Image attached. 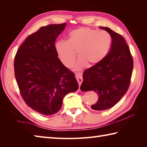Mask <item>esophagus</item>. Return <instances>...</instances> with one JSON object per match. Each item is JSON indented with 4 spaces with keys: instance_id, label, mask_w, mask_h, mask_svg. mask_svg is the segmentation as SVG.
Segmentation results:
<instances>
[{
    "instance_id": "esophagus-1",
    "label": "esophagus",
    "mask_w": 147,
    "mask_h": 147,
    "mask_svg": "<svg viewBox=\"0 0 147 147\" xmlns=\"http://www.w3.org/2000/svg\"><path fill=\"white\" fill-rule=\"evenodd\" d=\"M75 77L77 80V82H78V84L80 85H81V84H82V83L83 82L82 74L79 73H77L75 74Z\"/></svg>"
}]
</instances>
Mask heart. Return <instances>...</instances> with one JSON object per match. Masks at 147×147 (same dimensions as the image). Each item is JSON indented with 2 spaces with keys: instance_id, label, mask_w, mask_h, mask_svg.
Masks as SVG:
<instances>
[{
  "instance_id": "1",
  "label": "heart",
  "mask_w": 147,
  "mask_h": 147,
  "mask_svg": "<svg viewBox=\"0 0 147 147\" xmlns=\"http://www.w3.org/2000/svg\"><path fill=\"white\" fill-rule=\"evenodd\" d=\"M112 38L106 31H98L88 27L80 28L69 33L67 41L59 40L55 43V51L59 60L66 67L73 66L80 57L76 69L86 65L92 66L102 61L109 52Z\"/></svg>"
}]
</instances>
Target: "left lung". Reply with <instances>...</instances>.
Listing matches in <instances>:
<instances>
[{
	"instance_id": "1",
	"label": "left lung",
	"mask_w": 147,
	"mask_h": 147,
	"mask_svg": "<svg viewBox=\"0 0 147 147\" xmlns=\"http://www.w3.org/2000/svg\"><path fill=\"white\" fill-rule=\"evenodd\" d=\"M100 28L112 36L111 50L102 61L85 71L80 86L82 91L97 93L98 101L91 106L95 111L111 108L120 100L129 88L133 69V57L123 37L109 28Z\"/></svg>"
}]
</instances>
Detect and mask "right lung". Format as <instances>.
<instances>
[{"label":"right lung","instance_id":"right-lung-1","mask_svg":"<svg viewBox=\"0 0 147 147\" xmlns=\"http://www.w3.org/2000/svg\"><path fill=\"white\" fill-rule=\"evenodd\" d=\"M65 23L42 26L27 37L15 55L14 74L22 98L43 115L60 110L67 93L76 92L74 73L57 57L55 42Z\"/></svg>","mask_w":147,"mask_h":147}]
</instances>
